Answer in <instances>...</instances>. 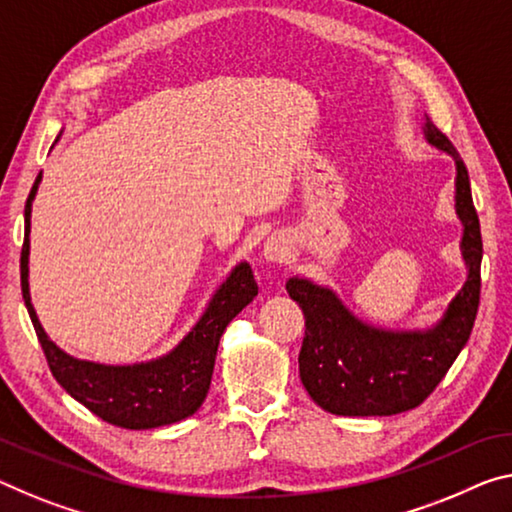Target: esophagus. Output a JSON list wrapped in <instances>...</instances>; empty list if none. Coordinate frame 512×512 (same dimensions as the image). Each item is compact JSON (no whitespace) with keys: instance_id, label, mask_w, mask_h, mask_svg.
<instances>
[{"instance_id":"esophagus-1","label":"esophagus","mask_w":512,"mask_h":512,"mask_svg":"<svg viewBox=\"0 0 512 512\" xmlns=\"http://www.w3.org/2000/svg\"><path fill=\"white\" fill-rule=\"evenodd\" d=\"M263 258L270 263H286L290 258L288 240L281 238V235H272V238H267L263 245Z\"/></svg>"}]
</instances>
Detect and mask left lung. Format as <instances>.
I'll return each instance as SVG.
<instances>
[{"mask_svg":"<svg viewBox=\"0 0 512 512\" xmlns=\"http://www.w3.org/2000/svg\"><path fill=\"white\" fill-rule=\"evenodd\" d=\"M428 144L455 160V215L467 281L428 329H384L359 320L332 288L293 277L286 290L304 313L300 377L313 403L338 416H391L419 407L465 348L481 300V224L455 146L426 116Z\"/></svg>","mask_w":512,"mask_h":512,"instance_id":"left-lung-1","label":"left lung"}]
</instances>
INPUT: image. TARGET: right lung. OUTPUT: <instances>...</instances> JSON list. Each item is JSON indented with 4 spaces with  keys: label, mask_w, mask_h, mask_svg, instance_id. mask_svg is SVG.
Returning <instances> with one entry per match:
<instances>
[{
    "label": "right lung",
    "mask_w": 512,
    "mask_h": 512,
    "mask_svg": "<svg viewBox=\"0 0 512 512\" xmlns=\"http://www.w3.org/2000/svg\"><path fill=\"white\" fill-rule=\"evenodd\" d=\"M41 174L31 187L25 206V245L20 254L22 300L34 322L50 371L77 403L102 421L128 430H148L171 426L192 416L208 396L217 345L229 322L258 295V286L249 263H238L215 290L206 311L196 325L167 355L141 364L107 366L96 361L75 359L50 341L38 320L29 295V233L31 203L38 192Z\"/></svg>",
    "instance_id": "right-lung-1"
}]
</instances>
